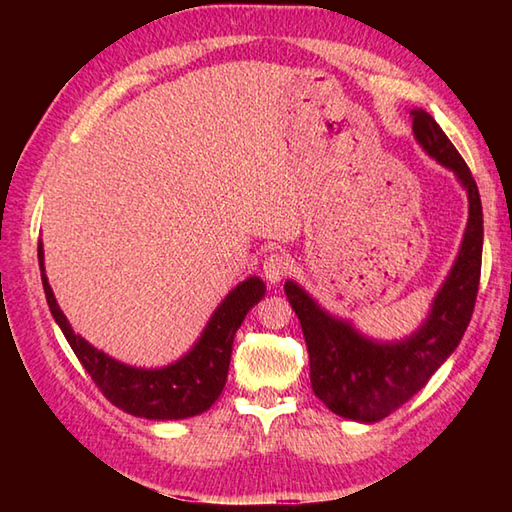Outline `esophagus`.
Listing matches in <instances>:
<instances>
[{
	"instance_id": "34e87169",
	"label": "esophagus",
	"mask_w": 512,
	"mask_h": 512,
	"mask_svg": "<svg viewBox=\"0 0 512 512\" xmlns=\"http://www.w3.org/2000/svg\"><path fill=\"white\" fill-rule=\"evenodd\" d=\"M288 273V259H286V255H281V253H270L266 259H264V264H262V275H264V279L268 281V284H279L281 279H284V275Z\"/></svg>"
}]
</instances>
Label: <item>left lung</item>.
<instances>
[{
  "mask_svg": "<svg viewBox=\"0 0 512 512\" xmlns=\"http://www.w3.org/2000/svg\"><path fill=\"white\" fill-rule=\"evenodd\" d=\"M413 138L453 176L469 198V222L460 253L431 301L420 328L400 341H376L352 321L321 308L297 281H286V297L299 317L310 356L314 394L336 416L378 422L418 394L460 345L475 308L482 270L484 217L477 184L464 158L429 112L411 110Z\"/></svg>",
  "mask_w": 512,
  "mask_h": 512,
  "instance_id": "left-lung-1",
  "label": "left lung"
}]
</instances>
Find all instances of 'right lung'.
I'll return each instance as SVG.
<instances>
[{"label": "right lung", "mask_w": 512, "mask_h": 512, "mask_svg": "<svg viewBox=\"0 0 512 512\" xmlns=\"http://www.w3.org/2000/svg\"><path fill=\"white\" fill-rule=\"evenodd\" d=\"M41 284L54 321L68 339L85 372L103 391V396L136 418L147 420H184L209 409L220 398L231 365L233 339L250 308L266 295V284L259 277H248L222 299L220 306L204 325L200 339L191 350L165 367H134L116 361L110 354L72 330L48 284L43 266V244L37 248Z\"/></svg>", "instance_id": "1"}]
</instances>
